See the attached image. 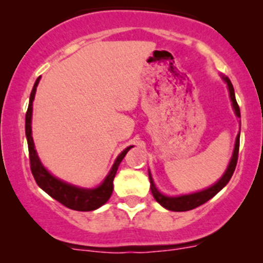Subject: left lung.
I'll use <instances>...</instances> for the list:
<instances>
[{"mask_svg":"<svg viewBox=\"0 0 263 263\" xmlns=\"http://www.w3.org/2000/svg\"><path fill=\"white\" fill-rule=\"evenodd\" d=\"M222 80L227 82L228 89H229V94H230V100L233 103V108H234V112L237 117L240 118V110H239V105H238L237 100H235V94H234V87H233L232 82H230L229 79L227 76H222ZM239 137H240V132L238 134L237 140H235V146H234V151H233V156L230 159V163L228 165L227 171L225 173L222 174L221 178L219 179L214 185L211 187L206 188V190L200 191V192L196 193H191V195H183V196H177V197H169V196H164L163 193H160L158 191V188L155 187L153 181V177H151L150 172H148V179H150V190L151 193H153L154 198L160 203L163 208H165L166 210L171 211H188L192 210V209L198 208L202 203L208 202L210 198H213L215 195H216L219 191H221L225 185L228 184V182L230 181L232 178L233 173L235 171V166H237V161H238V153H239Z\"/></svg>","mask_w":263,"mask_h":263,"instance_id":"left-lung-1","label":"left lung"}]
</instances>
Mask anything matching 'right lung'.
Segmentation results:
<instances>
[{"mask_svg": "<svg viewBox=\"0 0 263 263\" xmlns=\"http://www.w3.org/2000/svg\"><path fill=\"white\" fill-rule=\"evenodd\" d=\"M39 79H36L35 84H34L33 90H31L30 99H29V107L26 110L25 117V134L26 140H28V147H29V159H30V169L33 173L34 179H35L36 184L47 192L50 197L57 200L58 202L62 203L66 208L71 209V210L76 211H92L99 209L100 206L104 205L109 197L112 196L113 192V179H115L117 169H118L119 164L123 160L128 150L134 146H128L124 148L118 158L116 159L115 164H113L112 169L105 177V179L100 185L92 190H87V188H80L76 185L68 184V183L61 181V179L55 178L52 174L47 171L41 163L36 154L35 147H34L33 137H31V115H33V100L35 97L36 86L39 84Z\"/></svg>", "mask_w": 263, "mask_h": 263, "instance_id": "1", "label": "right lung"}]
</instances>
